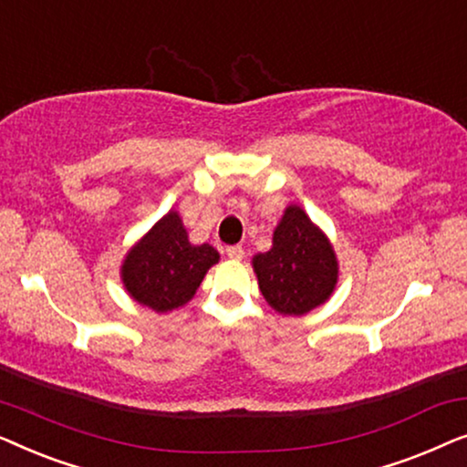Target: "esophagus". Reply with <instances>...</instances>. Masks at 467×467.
Instances as JSON below:
<instances>
[{
    "label": "esophagus",
    "instance_id": "obj_1",
    "mask_svg": "<svg viewBox=\"0 0 467 467\" xmlns=\"http://www.w3.org/2000/svg\"><path fill=\"white\" fill-rule=\"evenodd\" d=\"M227 257L234 259V261H240L242 257H244V248H242L240 244H234V246H227Z\"/></svg>",
    "mask_w": 467,
    "mask_h": 467
}]
</instances>
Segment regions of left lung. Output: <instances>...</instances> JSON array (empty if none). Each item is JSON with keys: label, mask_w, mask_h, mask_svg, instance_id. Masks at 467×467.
I'll list each match as a JSON object with an SVG mask.
<instances>
[{"label": "left lung", "mask_w": 467, "mask_h": 467, "mask_svg": "<svg viewBox=\"0 0 467 467\" xmlns=\"http://www.w3.org/2000/svg\"><path fill=\"white\" fill-rule=\"evenodd\" d=\"M265 302L285 317H302L325 304L337 283L334 246L299 206H286L272 248L253 257Z\"/></svg>", "instance_id": "left-lung-1"}]
</instances>
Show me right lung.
Listing matches in <instances>:
<instances>
[{
    "label": "right lung",
    "mask_w": 467,
    "mask_h": 467,
    "mask_svg": "<svg viewBox=\"0 0 467 467\" xmlns=\"http://www.w3.org/2000/svg\"><path fill=\"white\" fill-rule=\"evenodd\" d=\"M214 264H219L216 248L191 244L181 214L170 210L131 246L120 265V278L138 304L155 312H170L195 296Z\"/></svg>",
    "instance_id": "obj_1"
}]
</instances>
